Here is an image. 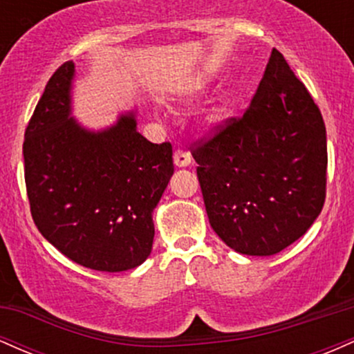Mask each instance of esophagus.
I'll return each mask as SVG.
<instances>
[{"label": "esophagus", "mask_w": 354, "mask_h": 354, "mask_svg": "<svg viewBox=\"0 0 354 354\" xmlns=\"http://www.w3.org/2000/svg\"><path fill=\"white\" fill-rule=\"evenodd\" d=\"M173 160L178 168H186V166L191 165V154L189 151H185V149H176L173 154Z\"/></svg>", "instance_id": "esophagus-1"}]
</instances>
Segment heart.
Instances as JSON below:
<instances>
[{
  "mask_svg": "<svg viewBox=\"0 0 354 354\" xmlns=\"http://www.w3.org/2000/svg\"><path fill=\"white\" fill-rule=\"evenodd\" d=\"M226 103H219L218 106H214L211 109L209 116H208V124L211 128H218L219 124H223V121H225L226 118Z\"/></svg>",
  "mask_w": 354,
  "mask_h": 354,
  "instance_id": "1",
  "label": "heart"
}]
</instances>
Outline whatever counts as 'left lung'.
<instances>
[{
    "label": "left lung",
    "mask_w": 354,
    "mask_h": 354,
    "mask_svg": "<svg viewBox=\"0 0 354 354\" xmlns=\"http://www.w3.org/2000/svg\"><path fill=\"white\" fill-rule=\"evenodd\" d=\"M191 154L211 228L238 253H279L323 209L326 128L278 50L245 115L226 120Z\"/></svg>",
    "instance_id": "obj_1"
}]
</instances>
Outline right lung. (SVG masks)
Segmentation results:
<instances>
[{"mask_svg": "<svg viewBox=\"0 0 354 354\" xmlns=\"http://www.w3.org/2000/svg\"><path fill=\"white\" fill-rule=\"evenodd\" d=\"M75 63L48 81L24 133V181L36 228L96 271L133 270L153 248V209L173 176L171 143L136 129V113L89 131L71 116Z\"/></svg>", "mask_w": 354, "mask_h": 354, "instance_id": "1", "label": "right lung"}]
</instances>
